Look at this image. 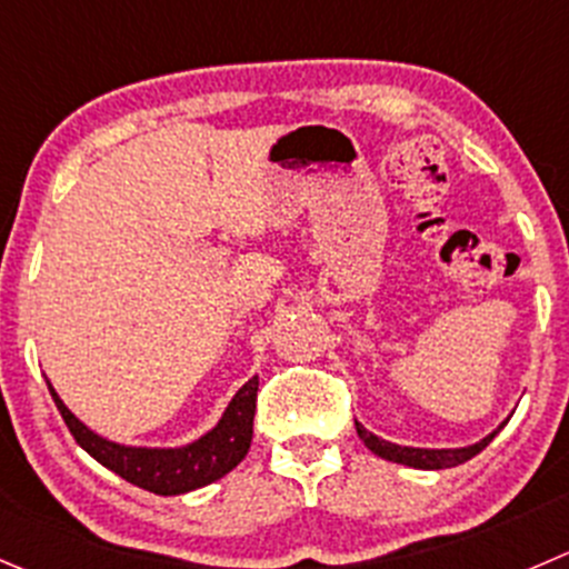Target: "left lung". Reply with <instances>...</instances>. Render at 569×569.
<instances>
[{"instance_id":"8db88e82","label":"left lung","mask_w":569,"mask_h":569,"mask_svg":"<svg viewBox=\"0 0 569 569\" xmlns=\"http://www.w3.org/2000/svg\"><path fill=\"white\" fill-rule=\"evenodd\" d=\"M509 422V417L495 428L492 433H487L483 439H478L476 445H467V448H408V445H395V442H386V439L375 437L372 431H367L361 422L356 419V431L361 437V442L372 450L375 456L386 461H395V465H406L413 467V470H448V467H459L465 461H470L472 456L481 453L500 431H503V425Z\"/></svg>"}]
</instances>
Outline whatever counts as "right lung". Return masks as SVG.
Listing matches in <instances>:
<instances>
[{"mask_svg":"<svg viewBox=\"0 0 569 569\" xmlns=\"http://www.w3.org/2000/svg\"><path fill=\"white\" fill-rule=\"evenodd\" d=\"M47 386L60 417L69 425L71 437L77 439V445L91 459H97L110 472L130 481L132 487L163 495V498L194 492V489L219 481L233 467H239L247 450H250L258 375H252L236 391L233 400L228 402V408H224L222 417L217 419L211 431H206L194 442L178 445V448H144V445H121L113 442V439L99 437L97 431H91L82 419H77L69 411V406L60 400L58 391H54V386L49 380Z\"/></svg>","mask_w":569,"mask_h":569,"instance_id":"obj_1","label":"right lung"}]
</instances>
